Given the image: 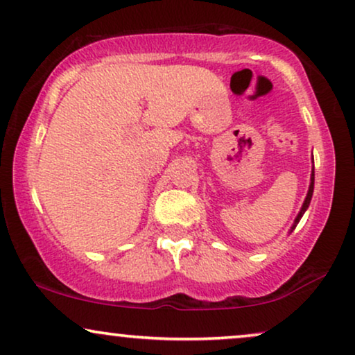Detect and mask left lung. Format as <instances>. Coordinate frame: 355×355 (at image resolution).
<instances>
[{"mask_svg":"<svg viewBox=\"0 0 355 355\" xmlns=\"http://www.w3.org/2000/svg\"><path fill=\"white\" fill-rule=\"evenodd\" d=\"M313 190H315V168H313V172H311V182H309L308 195H306V198H304V203H303V206H302V209H300L298 216L295 218V223H293V226H291V231H293L295 227H297V224L300 223V219H302V216H303V214H304V211L308 209V206H309V201H311V196H313Z\"/></svg>","mask_w":355,"mask_h":355,"instance_id":"left-lung-1","label":"left lung"}]
</instances>
